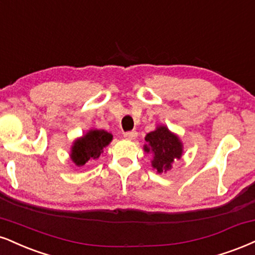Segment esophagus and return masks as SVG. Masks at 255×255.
<instances>
[{"instance_id": "esophagus-1", "label": "esophagus", "mask_w": 255, "mask_h": 255, "mask_svg": "<svg viewBox=\"0 0 255 255\" xmlns=\"http://www.w3.org/2000/svg\"><path fill=\"white\" fill-rule=\"evenodd\" d=\"M136 135H137V133H136L135 130L125 131V133H124V136L126 137V139H128V140H133V139H135Z\"/></svg>"}]
</instances>
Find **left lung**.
I'll list each match as a JSON object with an SVG mask.
<instances>
[{
	"label": "left lung",
	"instance_id": "obj_1",
	"mask_svg": "<svg viewBox=\"0 0 255 255\" xmlns=\"http://www.w3.org/2000/svg\"><path fill=\"white\" fill-rule=\"evenodd\" d=\"M148 145L145 151L153 153L152 166L159 173L172 167V162L182 155V143L176 135H173L166 127H159L146 135Z\"/></svg>",
	"mask_w": 255,
	"mask_h": 255
}]
</instances>
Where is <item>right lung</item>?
<instances>
[{
    "label": "right lung",
    "instance_id": "obj_1",
    "mask_svg": "<svg viewBox=\"0 0 255 255\" xmlns=\"http://www.w3.org/2000/svg\"><path fill=\"white\" fill-rule=\"evenodd\" d=\"M113 135L104 130H90L87 135L78 139L72 146L71 159L77 166H83L88 160L97 159L103 148L112 141Z\"/></svg>",
    "mask_w": 255,
    "mask_h": 255
}]
</instances>
